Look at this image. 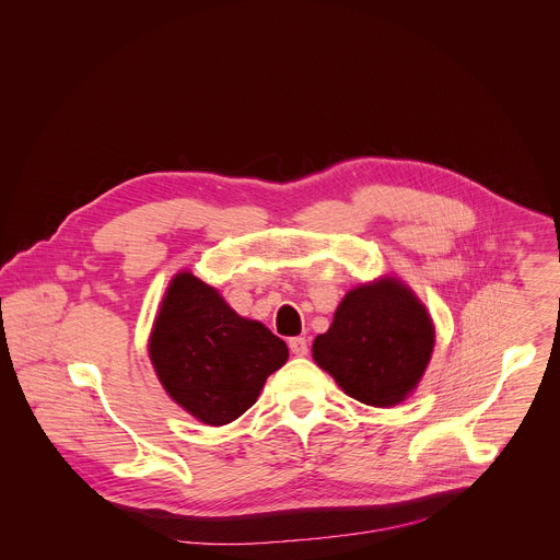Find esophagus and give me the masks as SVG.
I'll return each mask as SVG.
<instances>
[{"mask_svg": "<svg viewBox=\"0 0 560 560\" xmlns=\"http://www.w3.org/2000/svg\"><path fill=\"white\" fill-rule=\"evenodd\" d=\"M288 348H290V352L296 354V357H305V354H307V341H305V337H292V339H288Z\"/></svg>", "mask_w": 560, "mask_h": 560, "instance_id": "esophagus-1", "label": "esophagus"}]
</instances>
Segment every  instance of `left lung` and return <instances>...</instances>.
I'll return each mask as SVG.
<instances>
[{
  "label": "left lung",
  "mask_w": 560,
  "mask_h": 560,
  "mask_svg": "<svg viewBox=\"0 0 560 560\" xmlns=\"http://www.w3.org/2000/svg\"><path fill=\"white\" fill-rule=\"evenodd\" d=\"M434 348V328L417 296L396 281L361 285L341 301L312 357L357 401L389 408L417 387Z\"/></svg>",
  "instance_id": "obj_1"
}]
</instances>
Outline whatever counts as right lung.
<instances>
[{
	"label": "right lung",
	"instance_id": "1",
	"mask_svg": "<svg viewBox=\"0 0 560 560\" xmlns=\"http://www.w3.org/2000/svg\"><path fill=\"white\" fill-rule=\"evenodd\" d=\"M150 361L184 410L208 425H225L257 401L266 378L288 361V348L184 272L159 310Z\"/></svg>",
	"mask_w": 560,
	"mask_h": 560
}]
</instances>
